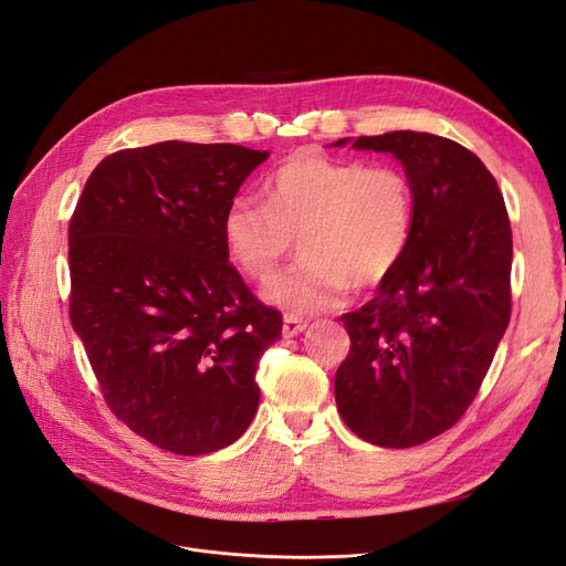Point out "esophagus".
I'll use <instances>...</instances> for the list:
<instances>
[{
    "label": "esophagus",
    "instance_id": "obj_1",
    "mask_svg": "<svg viewBox=\"0 0 566 566\" xmlns=\"http://www.w3.org/2000/svg\"><path fill=\"white\" fill-rule=\"evenodd\" d=\"M305 326H307L305 319H301V317H296V315H284L282 334H284L286 338H294V336H298V334L305 329Z\"/></svg>",
    "mask_w": 566,
    "mask_h": 566
}]
</instances>
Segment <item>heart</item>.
<instances>
[{"mask_svg": "<svg viewBox=\"0 0 566 566\" xmlns=\"http://www.w3.org/2000/svg\"><path fill=\"white\" fill-rule=\"evenodd\" d=\"M268 205L234 197L223 244L247 277L268 282L298 240L301 263L270 282L265 298L296 315L340 305L350 286L374 289L405 261L413 234V190L390 164L315 153L291 155L265 184Z\"/></svg>", "mask_w": 566, "mask_h": 566, "instance_id": "1", "label": "heart"}]
</instances>
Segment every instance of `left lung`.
<instances>
[{"mask_svg": "<svg viewBox=\"0 0 566 566\" xmlns=\"http://www.w3.org/2000/svg\"><path fill=\"white\" fill-rule=\"evenodd\" d=\"M353 148L402 164L416 216L405 261L340 317L336 407L361 440L407 449L449 430L482 386L510 322L513 232L496 178L455 140L390 132Z\"/></svg>", "mask_w": 566, "mask_h": 566, "instance_id": "1", "label": "left lung"}]
</instances>
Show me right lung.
<instances>
[{
    "instance_id": "right-lung-1",
    "label": "right lung",
    "mask_w": 566,
    "mask_h": 566,
    "mask_svg": "<svg viewBox=\"0 0 566 566\" xmlns=\"http://www.w3.org/2000/svg\"><path fill=\"white\" fill-rule=\"evenodd\" d=\"M268 157L184 140L119 150L72 213V329L107 407L164 451H218L256 416V367L282 315L228 263L223 216Z\"/></svg>"
}]
</instances>
